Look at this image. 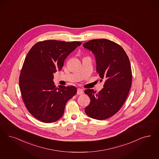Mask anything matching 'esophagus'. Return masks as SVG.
<instances>
[{
	"label": "esophagus",
	"mask_w": 159,
	"mask_h": 159,
	"mask_svg": "<svg viewBox=\"0 0 159 159\" xmlns=\"http://www.w3.org/2000/svg\"><path fill=\"white\" fill-rule=\"evenodd\" d=\"M83 93V89H80V88L77 89V94L80 95V94H82Z\"/></svg>",
	"instance_id": "1"
}]
</instances>
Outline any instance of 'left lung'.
I'll list each match as a JSON object with an SVG mask.
<instances>
[{"label":"left lung","mask_w":159,"mask_h":159,"mask_svg":"<svg viewBox=\"0 0 159 159\" xmlns=\"http://www.w3.org/2000/svg\"><path fill=\"white\" fill-rule=\"evenodd\" d=\"M83 46L94 55L100 82L104 81L99 93L93 89L84 91L90 99L84 111L91 118L106 119L120 109L129 92L132 79L130 61L120 46L107 39L91 40Z\"/></svg>","instance_id":"obj_1"}]
</instances>
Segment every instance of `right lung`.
<instances>
[{"instance_id": "right-lung-1", "label": "right lung", "mask_w": 159, "mask_h": 159, "mask_svg": "<svg viewBox=\"0 0 159 159\" xmlns=\"http://www.w3.org/2000/svg\"><path fill=\"white\" fill-rule=\"evenodd\" d=\"M81 44L45 40L35 44L28 52L19 77V87L27 109L39 120L49 123L60 119L67 102L77 93L73 86L59 85L57 89L53 79L67 56Z\"/></svg>"}]
</instances>
